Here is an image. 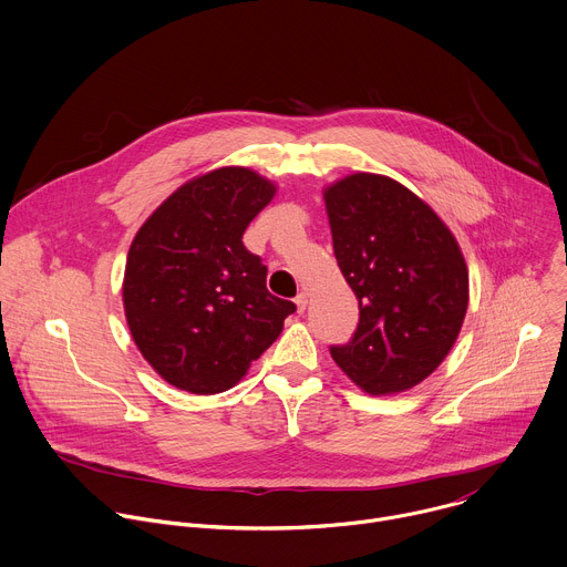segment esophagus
Segmentation results:
<instances>
[{
    "label": "esophagus",
    "instance_id": "obj_1",
    "mask_svg": "<svg viewBox=\"0 0 567 567\" xmlns=\"http://www.w3.org/2000/svg\"><path fill=\"white\" fill-rule=\"evenodd\" d=\"M295 303H297V312L303 315L306 308H308V295H306V292H299L297 299H295Z\"/></svg>",
    "mask_w": 567,
    "mask_h": 567
}]
</instances>
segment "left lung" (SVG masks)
<instances>
[{
	"instance_id": "obj_1",
	"label": "left lung",
	"mask_w": 567,
	"mask_h": 567,
	"mask_svg": "<svg viewBox=\"0 0 567 567\" xmlns=\"http://www.w3.org/2000/svg\"><path fill=\"white\" fill-rule=\"evenodd\" d=\"M337 264L359 299V323L334 363L368 394L430 377L467 310V266L439 215L399 182L354 173L323 190Z\"/></svg>"
}]
</instances>
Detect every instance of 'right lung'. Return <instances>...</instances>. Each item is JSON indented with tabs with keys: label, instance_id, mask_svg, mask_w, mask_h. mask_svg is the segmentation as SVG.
Segmentation results:
<instances>
[{
	"label": "right lung",
	"instance_id": "right-lung-1",
	"mask_svg": "<svg viewBox=\"0 0 567 567\" xmlns=\"http://www.w3.org/2000/svg\"><path fill=\"white\" fill-rule=\"evenodd\" d=\"M275 190L250 168H217L177 188L135 235L126 321L171 385L193 394L233 388L297 310L268 292V268L241 241Z\"/></svg>",
	"mask_w": 567,
	"mask_h": 567
}]
</instances>
